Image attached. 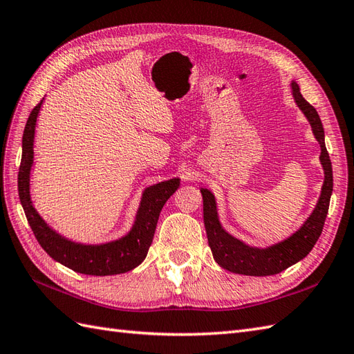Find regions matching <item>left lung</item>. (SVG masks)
Listing matches in <instances>:
<instances>
[{"label": "left lung", "mask_w": 354, "mask_h": 354, "mask_svg": "<svg viewBox=\"0 0 354 354\" xmlns=\"http://www.w3.org/2000/svg\"><path fill=\"white\" fill-rule=\"evenodd\" d=\"M290 88H292V95L296 106L301 109V112L310 122L314 138L320 145V162L324 170L322 193L311 215L293 234H290L288 238L277 243H272L269 247L260 248L248 245L243 241L234 238L233 234L223 227L218 212H216L215 196L207 188H201V193L203 196L205 229L214 260L221 268L233 272V274L268 277L279 274V272L297 263L299 260L310 254L317 239L320 238L326 215L329 211V202L333 189V175L332 162L324 145L323 124L315 109L302 97L301 89H299V85L295 80H292Z\"/></svg>", "instance_id": "obj_1"}]
</instances>
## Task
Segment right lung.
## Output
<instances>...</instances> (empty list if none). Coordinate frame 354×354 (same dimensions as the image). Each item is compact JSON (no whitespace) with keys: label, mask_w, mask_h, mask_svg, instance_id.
Wrapping results in <instances>:
<instances>
[{"label":"right lung","mask_w":354,"mask_h":354,"mask_svg":"<svg viewBox=\"0 0 354 354\" xmlns=\"http://www.w3.org/2000/svg\"><path fill=\"white\" fill-rule=\"evenodd\" d=\"M43 102L44 98L32 109L26 121L22 138V161L19 175H17L21 205L34 236L53 260L79 274L95 277L125 274L139 266L147 257L160 212L167 198L179 188L180 179L174 178L145 188L131 229L121 238L103 243H82L62 236L55 229H52L35 209L30 192L35 125H37Z\"/></svg>","instance_id":"1"}]
</instances>
